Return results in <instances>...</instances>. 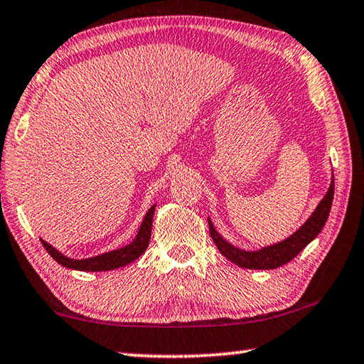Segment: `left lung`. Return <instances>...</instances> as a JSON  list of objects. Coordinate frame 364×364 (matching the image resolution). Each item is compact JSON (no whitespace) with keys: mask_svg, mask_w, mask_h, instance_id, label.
I'll return each instance as SVG.
<instances>
[{"mask_svg":"<svg viewBox=\"0 0 364 364\" xmlns=\"http://www.w3.org/2000/svg\"><path fill=\"white\" fill-rule=\"evenodd\" d=\"M333 191L335 180L332 176L328 191L325 193V196L322 198L321 203H318L311 217L304 222L294 234L284 238L283 242L274 243V245L263 247L259 248V250H242V248H237L235 245H232L230 242H227L225 238L215 230L213 220L208 219L210 237H213L219 252L224 255L227 259H230L232 263H235L237 267L247 269H274L278 267H283V264L289 263L292 258H296L314 238L321 234L325 222L328 219L330 208H332Z\"/></svg>","mask_w":364,"mask_h":364,"instance_id":"left-lung-1","label":"left lung"}]
</instances>
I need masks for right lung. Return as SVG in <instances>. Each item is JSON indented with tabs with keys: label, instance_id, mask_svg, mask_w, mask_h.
<instances>
[{
	"label": "right lung",
	"instance_id": "obj_1",
	"mask_svg": "<svg viewBox=\"0 0 364 364\" xmlns=\"http://www.w3.org/2000/svg\"><path fill=\"white\" fill-rule=\"evenodd\" d=\"M155 205L154 204L149 209V213L145 214L142 224H140V229L137 232V235L129 245L117 248V250H111L101 255H96V257H90V258H70L67 255H63L62 252H58L55 247H52L50 243H47L46 240H42V245L48 255L55 259L58 264H62L65 268L70 269H78V271H111V269H117L126 267V264L132 263L137 259L140 255H142L145 250H147L149 243H150V235H151V222H154V214H155Z\"/></svg>",
	"mask_w": 364,
	"mask_h": 364
}]
</instances>
